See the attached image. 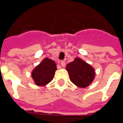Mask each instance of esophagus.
I'll return each instance as SVG.
<instances>
[{
	"mask_svg": "<svg viewBox=\"0 0 123 123\" xmlns=\"http://www.w3.org/2000/svg\"><path fill=\"white\" fill-rule=\"evenodd\" d=\"M61 66L62 67H65V62L64 61H62L61 62Z\"/></svg>",
	"mask_w": 123,
	"mask_h": 123,
	"instance_id": "34e87169",
	"label": "esophagus"
}]
</instances>
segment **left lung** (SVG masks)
I'll return each mask as SVG.
<instances>
[{
  "label": "left lung",
  "mask_w": 123,
  "mask_h": 123,
  "mask_svg": "<svg viewBox=\"0 0 123 123\" xmlns=\"http://www.w3.org/2000/svg\"><path fill=\"white\" fill-rule=\"evenodd\" d=\"M66 69L70 80L80 88H86L93 82L95 76L94 68L90 64L80 58H75L74 61L67 65Z\"/></svg>",
  "instance_id": "1"
}]
</instances>
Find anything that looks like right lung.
<instances>
[{"instance_id": "add662e5", "label": "right lung", "mask_w": 123, "mask_h": 123, "mask_svg": "<svg viewBox=\"0 0 123 123\" xmlns=\"http://www.w3.org/2000/svg\"><path fill=\"white\" fill-rule=\"evenodd\" d=\"M56 70L55 62L45 58L31 72V77L37 86H44L53 80Z\"/></svg>"}]
</instances>
